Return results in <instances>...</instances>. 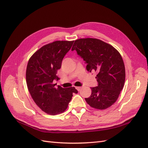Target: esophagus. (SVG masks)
Wrapping results in <instances>:
<instances>
[{"label": "esophagus", "instance_id": "esophagus-1", "mask_svg": "<svg viewBox=\"0 0 148 148\" xmlns=\"http://www.w3.org/2000/svg\"><path fill=\"white\" fill-rule=\"evenodd\" d=\"M76 89H77L78 91H79L80 90H81L82 87H76Z\"/></svg>", "mask_w": 148, "mask_h": 148}]
</instances>
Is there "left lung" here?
Returning a JSON list of instances; mask_svg holds the SVG:
<instances>
[{
  "mask_svg": "<svg viewBox=\"0 0 148 148\" xmlns=\"http://www.w3.org/2000/svg\"><path fill=\"white\" fill-rule=\"evenodd\" d=\"M75 50L86 64V70L96 72L97 86L91 88V95L85 98L93 108L104 110L115 102L122 90L125 69L120 53L101 40L84 38L76 40L71 51Z\"/></svg>",
  "mask_w": 148,
  "mask_h": 148,
  "instance_id": "8db88e82",
  "label": "left lung"
}]
</instances>
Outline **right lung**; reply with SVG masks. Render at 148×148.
Masks as SVG:
<instances>
[{
	"label": "right lung",
	"mask_w": 148,
	"mask_h": 148,
	"mask_svg": "<svg viewBox=\"0 0 148 148\" xmlns=\"http://www.w3.org/2000/svg\"><path fill=\"white\" fill-rule=\"evenodd\" d=\"M74 41H57L40 48L31 57L27 65L26 79L28 91L36 105L52 115L66 109L73 96L78 93L74 87H55L57 70Z\"/></svg>",
	"instance_id": "1"
}]
</instances>
